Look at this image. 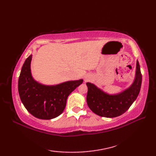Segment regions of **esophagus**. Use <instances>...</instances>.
Here are the masks:
<instances>
[{"instance_id":"1","label":"esophagus","mask_w":156,"mask_h":156,"mask_svg":"<svg viewBox=\"0 0 156 156\" xmlns=\"http://www.w3.org/2000/svg\"><path fill=\"white\" fill-rule=\"evenodd\" d=\"M85 80H87V78H86V79H85Z\"/></svg>"}]
</instances>
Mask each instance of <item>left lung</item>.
Masks as SVG:
<instances>
[{"instance_id":"left-lung-1","label":"left lung","mask_w":156,"mask_h":156,"mask_svg":"<svg viewBox=\"0 0 156 156\" xmlns=\"http://www.w3.org/2000/svg\"><path fill=\"white\" fill-rule=\"evenodd\" d=\"M142 81L140 66L137 60L135 76L133 83L121 92L111 94L95 84L87 82V101L90 110L101 117L113 118L127 111L136 100L140 92Z\"/></svg>"}]
</instances>
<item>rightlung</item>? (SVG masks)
Listing matches in <instances>:
<instances>
[{
    "instance_id": "add662e5",
    "label": "right lung",
    "mask_w": 156,
    "mask_h": 156,
    "mask_svg": "<svg viewBox=\"0 0 156 156\" xmlns=\"http://www.w3.org/2000/svg\"><path fill=\"white\" fill-rule=\"evenodd\" d=\"M32 54L25 59L19 78L18 90L22 103L29 112L40 119H54L60 115L69 94L83 80L66 81L55 85H45L33 78L31 70Z\"/></svg>"
}]
</instances>
